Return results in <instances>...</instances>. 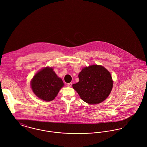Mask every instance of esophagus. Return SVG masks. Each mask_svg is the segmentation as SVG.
Instances as JSON below:
<instances>
[{
	"label": "esophagus",
	"mask_w": 147,
	"mask_h": 147,
	"mask_svg": "<svg viewBox=\"0 0 147 147\" xmlns=\"http://www.w3.org/2000/svg\"><path fill=\"white\" fill-rule=\"evenodd\" d=\"M67 86H68V87H71V86H72V83H67Z\"/></svg>",
	"instance_id": "esophagus-1"
}]
</instances>
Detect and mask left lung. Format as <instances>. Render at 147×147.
Here are the masks:
<instances>
[{
	"mask_svg": "<svg viewBox=\"0 0 147 147\" xmlns=\"http://www.w3.org/2000/svg\"><path fill=\"white\" fill-rule=\"evenodd\" d=\"M80 81L73 84L82 100L90 104H97L109 95L113 81L109 71L102 66L91 65L82 69Z\"/></svg>",
	"mask_w": 147,
	"mask_h": 147,
	"instance_id": "1",
	"label": "left lung"
}]
</instances>
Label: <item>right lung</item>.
I'll return each mask as SVG.
<instances>
[{"label":"right lung","mask_w":147,"mask_h":147,"mask_svg":"<svg viewBox=\"0 0 147 147\" xmlns=\"http://www.w3.org/2000/svg\"><path fill=\"white\" fill-rule=\"evenodd\" d=\"M30 84L34 94L46 101L53 100L64 85L63 80L57 77L52 67H49L39 71L33 77Z\"/></svg>","instance_id":"1"}]
</instances>
